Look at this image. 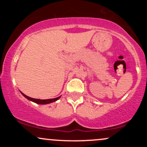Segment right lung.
<instances>
[{"instance_id": "1", "label": "right lung", "mask_w": 147, "mask_h": 147, "mask_svg": "<svg viewBox=\"0 0 147 147\" xmlns=\"http://www.w3.org/2000/svg\"><path fill=\"white\" fill-rule=\"evenodd\" d=\"M21 94L23 95L25 98H27L28 99V100L30 101H32V102L36 103V104H50V103H52V102H56V101L58 100L59 99H60L61 96L59 97H57V98H54V99H34V98H32V97H28V96L25 95V94H23V92H21Z\"/></svg>"}]
</instances>
